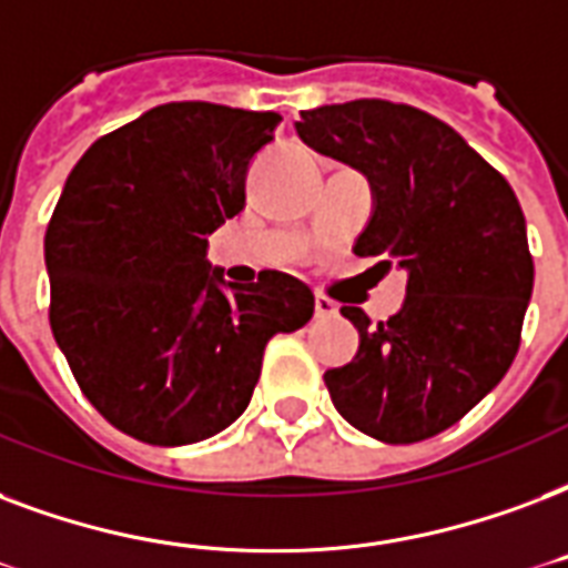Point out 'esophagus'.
I'll list each match as a JSON object with an SVG mask.
<instances>
[{"label":"esophagus","instance_id":"1","mask_svg":"<svg viewBox=\"0 0 568 568\" xmlns=\"http://www.w3.org/2000/svg\"><path fill=\"white\" fill-rule=\"evenodd\" d=\"M336 315H339V306H336L331 297L318 294V297H315V318H336Z\"/></svg>","mask_w":568,"mask_h":568}]
</instances>
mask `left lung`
Here are the masks:
<instances>
[{"instance_id":"8db88e82","label":"left lung","mask_w":568,"mask_h":568,"mask_svg":"<svg viewBox=\"0 0 568 568\" xmlns=\"http://www.w3.org/2000/svg\"><path fill=\"white\" fill-rule=\"evenodd\" d=\"M294 130L372 184L357 255L408 274L405 303L361 333L352 363L324 372L342 417L384 444H417L465 417L513 366L534 258L513 187L456 130L408 103L348 101L303 110Z\"/></svg>"}]
</instances>
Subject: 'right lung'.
<instances>
[{
	"label": "right lung",
	"instance_id": "add662e5",
	"mask_svg": "<svg viewBox=\"0 0 568 568\" xmlns=\"http://www.w3.org/2000/svg\"><path fill=\"white\" fill-rule=\"evenodd\" d=\"M276 112L181 101L142 112L64 181L43 258L50 327L85 399L154 447L196 444L250 405L271 336L313 318L280 271L232 285L207 235L244 211L250 160Z\"/></svg>",
	"mask_w": 568,
	"mask_h": 568
}]
</instances>
